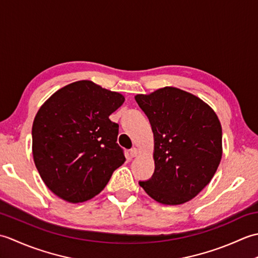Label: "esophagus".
<instances>
[{"instance_id":"obj_1","label":"esophagus","mask_w":258,"mask_h":258,"mask_svg":"<svg viewBox=\"0 0 258 258\" xmlns=\"http://www.w3.org/2000/svg\"><path fill=\"white\" fill-rule=\"evenodd\" d=\"M138 154H139V151H138V149H135V147H133V149H131L130 152H128V155H130L131 158L138 156Z\"/></svg>"}]
</instances>
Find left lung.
I'll return each mask as SVG.
<instances>
[{"label": "left lung", "instance_id": "1", "mask_svg": "<svg viewBox=\"0 0 258 258\" xmlns=\"http://www.w3.org/2000/svg\"><path fill=\"white\" fill-rule=\"evenodd\" d=\"M154 134L155 169L140 185L156 202L178 205L211 182L222 158V126L201 98L176 87L135 96Z\"/></svg>", "mask_w": 258, "mask_h": 258}]
</instances>
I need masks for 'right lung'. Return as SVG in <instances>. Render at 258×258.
Wrapping results in <instances>:
<instances>
[{"mask_svg": "<svg viewBox=\"0 0 258 258\" xmlns=\"http://www.w3.org/2000/svg\"><path fill=\"white\" fill-rule=\"evenodd\" d=\"M124 100L119 93L79 81L54 93L38 109L33 157L54 194L70 203L91 200L125 162L116 143L118 124L108 118Z\"/></svg>", "mask_w": 258, "mask_h": 258, "instance_id": "add662e5", "label": "right lung"}]
</instances>
